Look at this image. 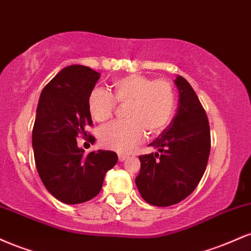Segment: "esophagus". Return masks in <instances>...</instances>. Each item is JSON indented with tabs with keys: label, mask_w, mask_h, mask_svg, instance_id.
<instances>
[{
	"label": "esophagus",
	"mask_w": 251,
	"mask_h": 251,
	"mask_svg": "<svg viewBox=\"0 0 251 251\" xmlns=\"http://www.w3.org/2000/svg\"><path fill=\"white\" fill-rule=\"evenodd\" d=\"M118 159H119V162H125V160L127 159V155H126V154H119V155H118Z\"/></svg>",
	"instance_id": "1"
}]
</instances>
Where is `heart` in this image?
<instances>
[{"label": "heart", "mask_w": 251, "mask_h": 251, "mask_svg": "<svg viewBox=\"0 0 251 251\" xmlns=\"http://www.w3.org/2000/svg\"><path fill=\"white\" fill-rule=\"evenodd\" d=\"M113 93L94 88L88 97V108L94 120L103 123L113 116L117 102L126 105L128 120L116 122L99 132L103 148L128 153L149 134L157 135L169 126L176 111V93L168 80H152L145 75L120 77L112 83Z\"/></svg>", "instance_id": "1"}]
</instances>
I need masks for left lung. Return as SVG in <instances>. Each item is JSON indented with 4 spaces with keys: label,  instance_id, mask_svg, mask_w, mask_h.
I'll use <instances>...</instances> for the list:
<instances>
[{
    "label": "left lung",
    "instance_id": "obj_1",
    "mask_svg": "<svg viewBox=\"0 0 251 251\" xmlns=\"http://www.w3.org/2000/svg\"><path fill=\"white\" fill-rule=\"evenodd\" d=\"M177 113L150 144L155 153L140 155L135 185L149 204L170 206L194 192L208 164L211 139L205 111L191 85L178 75Z\"/></svg>",
    "mask_w": 251,
    "mask_h": 251
}]
</instances>
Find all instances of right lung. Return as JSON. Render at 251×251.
I'll use <instances>...</instances> for the list:
<instances>
[{
    "label": "right lung",
    "mask_w": 251,
    "mask_h": 251,
    "mask_svg": "<svg viewBox=\"0 0 251 251\" xmlns=\"http://www.w3.org/2000/svg\"><path fill=\"white\" fill-rule=\"evenodd\" d=\"M99 77L86 66H68L45 86L37 103L31 137L35 165L46 189L66 204L96 197L106 172L118 162L116 152L85 154L76 143L93 124L88 97Z\"/></svg>",
    "instance_id": "obj_1"
}]
</instances>
